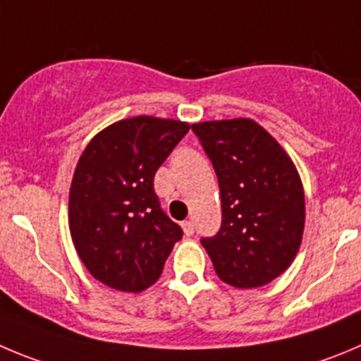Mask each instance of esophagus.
I'll use <instances>...</instances> for the list:
<instances>
[{"label":"esophagus","mask_w":361,"mask_h":361,"mask_svg":"<svg viewBox=\"0 0 361 361\" xmlns=\"http://www.w3.org/2000/svg\"><path fill=\"white\" fill-rule=\"evenodd\" d=\"M181 228H183V233L187 235V237H192V235H194V222L192 221H183L181 222Z\"/></svg>","instance_id":"34e87169"}]
</instances>
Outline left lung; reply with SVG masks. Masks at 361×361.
Wrapping results in <instances>:
<instances>
[{
  "instance_id": "left-lung-1",
  "label": "left lung",
  "mask_w": 361,
  "mask_h": 361,
  "mask_svg": "<svg viewBox=\"0 0 361 361\" xmlns=\"http://www.w3.org/2000/svg\"><path fill=\"white\" fill-rule=\"evenodd\" d=\"M214 164L222 224L203 238L215 272L235 288L264 287L290 267L305 231V190L281 144L247 117L192 124Z\"/></svg>"
}]
</instances>
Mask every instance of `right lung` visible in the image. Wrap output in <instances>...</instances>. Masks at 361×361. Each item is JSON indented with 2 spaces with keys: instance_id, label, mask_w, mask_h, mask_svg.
<instances>
[{
  "instance_id": "obj_1",
  "label": "right lung",
  "mask_w": 361,
  "mask_h": 361,
  "mask_svg": "<svg viewBox=\"0 0 361 361\" xmlns=\"http://www.w3.org/2000/svg\"><path fill=\"white\" fill-rule=\"evenodd\" d=\"M190 124L137 116L94 135L69 188V231L87 271L110 288L142 292L158 281L183 231L161 212L157 169Z\"/></svg>"
}]
</instances>
